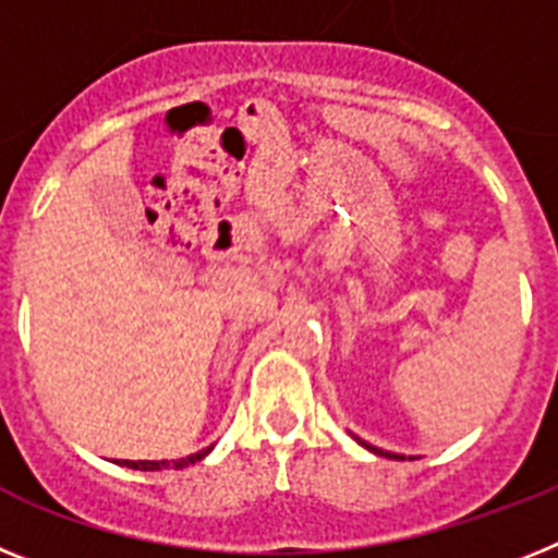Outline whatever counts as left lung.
<instances>
[{
  "label": "left lung",
  "instance_id": "left-lung-1",
  "mask_svg": "<svg viewBox=\"0 0 558 558\" xmlns=\"http://www.w3.org/2000/svg\"><path fill=\"white\" fill-rule=\"evenodd\" d=\"M367 449H371V452H376V454H385V458H396V460H404L401 458V454H390V452H385V449H376V447H371V444H365Z\"/></svg>",
  "mask_w": 558,
  "mask_h": 558
}]
</instances>
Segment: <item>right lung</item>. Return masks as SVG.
<instances>
[{"instance_id": "1", "label": "right lung", "mask_w": 558, "mask_h": 558, "mask_svg": "<svg viewBox=\"0 0 558 558\" xmlns=\"http://www.w3.org/2000/svg\"><path fill=\"white\" fill-rule=\"evenodd\" d=\"M207 452H210V447L202 449V452H196V454H187V458H179V460H123L120 466L143 469V472H157V469H185V466H191V463H196V460L205 458Z\"/></svg>"}]
</instances>
